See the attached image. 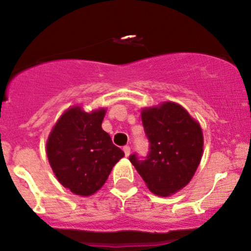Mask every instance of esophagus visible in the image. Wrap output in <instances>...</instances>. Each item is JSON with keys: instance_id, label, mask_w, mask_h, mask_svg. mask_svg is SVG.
<instances>
[{"instance_id": "obj_1", "label": "esophagus", "mask_w": 251, "mask_h": 251, "mask_svg": "<svg viewBox=\"0 0 251 251\" xmlns=\"http://www.w3.org/2000/svg\"><path fill=\"white\" fill-rule=\"evenodd\" d=\"M124 152H125V155H126V157H128V155H129V153H131V148H129V146H127V145H126V146H124Z\"/></svg>"}]
</instances>
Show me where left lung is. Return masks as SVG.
Here are the masks:
<instances>
[{"label": "left lung", "mask_w": 251, "mask_h": 251, "mask_svg": "<svg viewBox=\"0 0 251 251\" xmlns=\"http://www.w3.org/2000/svg\"><path fill=\"white\" fill-rule=\"evenodd\" d=\"M142 120L150 140L145 160L129 155L152 194L168 197L185 188L200 165L204 149L200 123L174 101L142 108Z\"/></svg>", "instance_id": "8db88e82"}]
</instances>
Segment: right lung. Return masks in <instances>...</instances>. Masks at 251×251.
<instances>
[{"instance_id": "right-lung-1", "label": "right lung", "mask_w": 251, "mask_h": 251, "mask_svg": "<svg viewBox=\"0 0 251 251\" xmlns=\"http://www.w3.org/2000/svg\"><path fill=\"white\" fill-rule=\"evenodd\" d=\"M106 107L86 112L71 106L51 127L46 143L50 165L62 186L77 196H92L102 188L112 169L125 153L101 127Z\"/></svg>"}]
</instances>
